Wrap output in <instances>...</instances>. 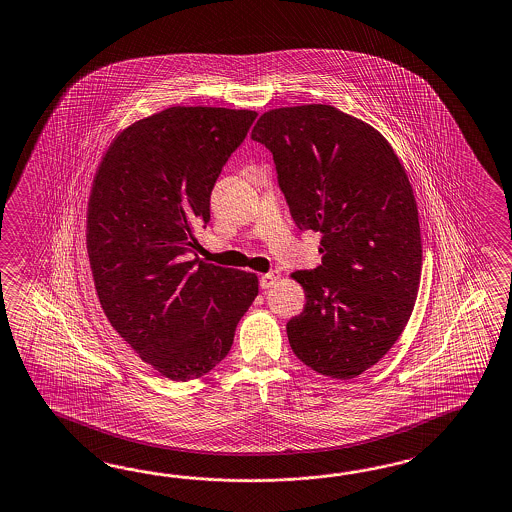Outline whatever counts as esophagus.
Listing matches in <instances>:
<instances>
[{
  "instance_id": "1",
  "label": "esophagus",
  "mask_w": 512,
  "mask_h": 512,
  "mask_svg": "<svg viewBox=\"0 0 512 512\" xmlns=\"http://www.w3.org/2000/svg\"><path fill=\"white\" fill-rule=\"evenodd\" d=\"M276 280H278V273H267V275H263L262 278H260V288H273V284H275Z\"/></svg>"
}]
</instances>
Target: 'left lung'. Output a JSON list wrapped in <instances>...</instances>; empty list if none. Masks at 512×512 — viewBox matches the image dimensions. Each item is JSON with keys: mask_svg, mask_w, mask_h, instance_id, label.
<instances>
[{"mask_svg": "<svg viewBox=\"0 0 512 512\" xmlns=\"http://www.w3.org/2000/svg\"><path fill=\"white\" fill-rule=\"evenodd\" d=\"M301 232H321V265L295 271L306 293L286 325L295 356L332 379L375 366L407 327L420 288L418 206L392 146L332 105L263 113L252 135Z\"/></svg>", "mask_w": 512, "mask_h": 512, "instance_id": "1", "label": "left lung"}]
</instances>
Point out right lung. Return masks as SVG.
<instances>
[{
  "mask_svg": "<svg viewBox=\"0 0 512 512\" xmlns=\"http://www.w3.org/2000/svg\"><path fill=\"white\" fill-rule=\"evenodd\" d=\"M256 111L169 107L118 135L98 167L87 249L109 323L171 380L198 379L234 343L258 295L252 273L191 259L211 189Z\"/></svg>",
  "mask_w": 512,
  "mask_h": 512,
  "instance_id": "right-lung-1",
  "label": "right lung"
}]
</instances>
